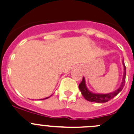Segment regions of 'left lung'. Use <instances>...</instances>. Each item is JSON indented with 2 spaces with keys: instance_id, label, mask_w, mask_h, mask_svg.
<instances>
[{
  "instance_id": "left-lung-1",
  "label": "left lung",
  "mask_w": 134,
  "mask_h": 134,
  "mask_svg": "<svg viewBox=\"0 0 134 134\" xmlns=\"http://www.w3.org/2000/svg\"><path fill=\"white\" fill-rule=\"evenodd\" d=\"M122 64L123 67H124V73H123L122 76V80L120 84V86L119 87V88L116 90L115 91L112 92H110L108 93H93V92H91L88 87L86 86V80L85 78L83 77L82 80L79 84V88L80 91L81 92L82 94L83 97L86 99L87 101H89L91 102H96V103H105V102H109V100L113 98L114 97L116 96L118 93L120 92H121L122 90L123 89L125 84V79H126V70L125 65H124V60H122Z\"/></svg>"
}]
</instances>
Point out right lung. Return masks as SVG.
Returning a JSON list of instances; mask_svg holds the SVG:
<instances>
[{
    "label": "right lung",
    "instance_id": "add662e5",
    "mask_svg": "<svg viewBox=\"0 0 134 134\" xmlns=\"http://www.w3.org/2000/svg\"><path fill=\"white\" fill-rule=\"evenodd\" d=\"M51 96H52V95H51ZM50 96H49V97H45V98H44V99H41V100H42V99H46L49 98V97H50ZM40 99H39V100H40Z\"/></svg>",
    "mask_w": 134,
    "mask_h": 134
}]
</instances>
